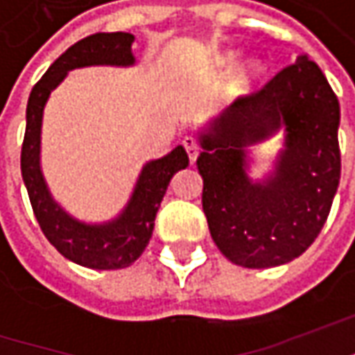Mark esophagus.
I'll list each match as a JSON object with an SVG mask.
<instances>
[{"mask_svg": "<svg viewBox=\"0 0 355 355\" xmlns=\"http://www.w3.org/2000/svg\"><path fill=\"white\" fill-rule=\"evenodd\" d=\"M184 146H185V152H187V156L191 162H196L199 156V144L198 140L193 138V136H185L184 138Z\"/></svg>", "mask_w": 355, "mask_h": 355, "instance_id": "1", "label": "esophagus"}]
</instances>
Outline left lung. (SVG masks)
<instances>
[{"label": "left lung", "mask_w": 355, "mask_h": 355, "mask_svg": "<svg viewBox=\"0 0 355 355\" xmlns=\"http://www.w3.org/2000/svg\"><path fill=\"white\" fill-rule=\"evenodd\" d=\"M340 104L318 64L300 55L261 89L239 96L211 130L203 152V213L231 263L268 268L291 263L318 237L340 184ZM285 130V150L266 182L246 175L247 145Z\"/></svg>", "instance_id": "8db88e82"}]
</instances>
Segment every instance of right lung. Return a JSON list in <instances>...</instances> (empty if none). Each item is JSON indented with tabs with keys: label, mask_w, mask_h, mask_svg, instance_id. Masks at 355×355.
<instances>
[{
	"label": "right lung",
	"mask_w": 355,
	"mask_h": 355,
	"mask_svg": "<svg viewBox=\"0 0 355 355\" xmlns=\"http://www.w3.org/2000/svg\"><path fill=\"white\" fill-rule=\"evenodd\" d=\"M134 35L94 33L69 47L47 69L29 94L27 126L21 146V175L29 193L35 217L49 243L64 259L76 265L112 270L130 266L146 249L154 231V219L166 196L173 173L187 168L189 157L184 146L173 148L168 156L148 162L132 191V198L116 219L89 225L62 209L51 198L45 178L41 173V122L49 94L57 89L69 71L90 64H134L132 55Z\"/></svg>",
	"instance_id": "add662e5"
}]
</instances>
